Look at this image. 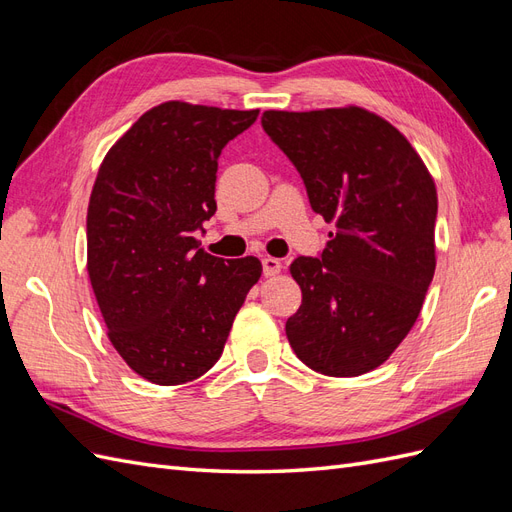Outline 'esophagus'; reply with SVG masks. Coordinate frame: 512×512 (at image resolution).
Instances as JSON below:
<instances>
[{"instance_id": "esophagus-1", "label": "esophagus", "mask_w": 512, "mask_h": 512, "mask_svg": "<svg viewBox=\"0 0 512 512\" xmlns=\"http://www.w3.org/2000/svg\"><path fill=\"white\" fill-rule=\"evenodd\" d=\"M280 271H282L280 260L273 258V256H265V258H262V273H265L267 277H269V275H277Z\"/></svg>"}]
</instances>
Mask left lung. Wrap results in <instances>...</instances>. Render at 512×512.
<instances>
[{"mask_svg": "<svg viewBox=\"0 0 512 512\" xmlns=\"http://www.w3.org/2000/svg\"><path fill=\"white\" fill-rule=\"evenodd\" d=\"M262 128L337 228L316 258L292 260L303 301L286 322L288 342L324 376L367 374L421 314L436 271V185L406 136L359 106L267 111Z\"/></svg>", "mask_w": 512, "mask_h": 512, "instance_id": "obj_1", "label": "left lung"}]
</instances>
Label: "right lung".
<instances>
[{
  "label": "right lung",
  "mask_w": 512,
  "mask_h": 512,
  "mask_svg": "<svg viewBox=\"0 0 512 512\" xmlns=\"http://www.w3.org/2000/svg\"><path fill=\"white\" fill-rule=\"evenodd\" d=\"M258 111L164 102L106 153L87 209V271L108 339L138 376L196 380L222 356L232 320L262 273L224 260L194 232L218 209L215 173L228 141Z\"/></svg>",
  "instance_id": "1"
}]
</instances>
